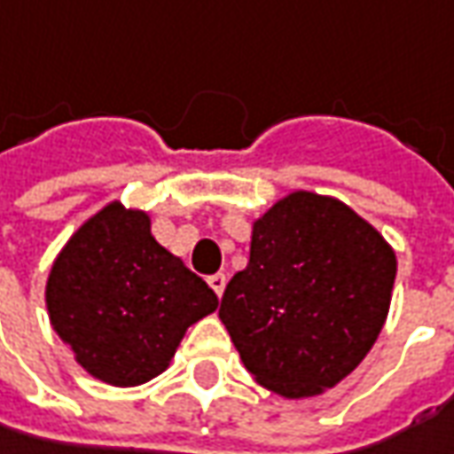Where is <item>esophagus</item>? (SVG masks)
I'll return each instance as SVG.
<instances>
[{
  "instance_id": "34e87169",
  "label": "esophagus",
  "mask_w": 454,
  "mask_h": 454,
  "mask_svg": "<svg viewBox=\"0 0 454 454\" xmlns=\"http://www.w3.org/2000/svg\"><path fill=\"white\" fill-rule=\"evenodd\" d=\"M207 285H210V289H213L218 297H223V289H226V274H221V271H218V274H210V277H207Z\"/></svg>"
}]
</instances>
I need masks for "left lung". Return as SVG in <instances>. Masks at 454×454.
<instances>
[{
  "label": "left lung",
  "mask_w": 454,
  "mask_h": 454,
  "mask_svg": "<svg viewBox=\"0 0 454 454\" xmlns=\"http://www.w3.org/2000/svg\"><path fill=\"white\" fill-rule=\"evenodd\" d=\"M396 254L343 200L294 190L251 223L218 317L248 373L285 396L340 384L384 330Z\"/></svg>",
  "instance_id": "obj_1"
}]
</instances>
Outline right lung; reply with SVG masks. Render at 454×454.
<instances>
[{
	"label": "right lung",
	"mask_w": 454,
	"mask_h": 454,
	"mask_svg": "<svg viewBox=\"0 0 454 454\" xmlns=\"http://www.w3.org/2000/svg\"><path fill=\"white\" fill-rule=\"evenodd\" d=\"M45 305L75 364L127 388L160 376L188 327L215 312L218 297L157 244L147 210L111 200L55 256Z\"/></svg>",
	"instance_id": "1"
}]
</instances>
